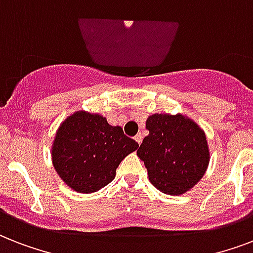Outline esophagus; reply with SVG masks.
Wrapping results in <instances>:
<instances>
[{
  "instance_id": "1",
  "label": "esophagus",
  "mask_w": 253,
  "mask_h": 253,
  "mask_svg": "<svg viewBox=\"0 0 253 253\" xmlns=\"http://www.w3.org/2000/svg\"><path fill=\"white\" fill-rule=\"evenodd\" d=\"M134 139H135V142L138 143V144H140V143L143 142V135L142 134H138V135H136V136H135Z\"/></svg>"
}]
</instances>
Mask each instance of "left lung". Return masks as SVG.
<instances>
[{
    "mask_svg": "<svg viewBox=\"0 0 253 253\" xmlns=\"http://www.w3.org/2000/svg\"><path fill=\"white\" fill-rule=\"evenodd\" d=\"M148 135L136 151L144 162L150 182L169 196L194 188L208 170L210 150L205 131L186 115H148Z\"/></svg>",
    "mask_w": 253,
    "mask_h": 253,
    "instance_id": "8db88e82",
    "label": "left lung"
}]
</instances>
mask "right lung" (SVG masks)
<instances>
[{"label":"right lung","mask_w":253,"mask_h":253,"mask_svg":"<svg viewBox=\"0 0 253 253\" xmlns=\"http://www.w3.org/2000/svg\"><path fill=\"white\" fill-rule=\"evenodd\" d=\"M122 127L111 126L98 113L77 110L60 123L53 138V168L75 192L94 193L114 180L127 155L138 150Z\"/></svg>","instance_id":"add662e5"}]
</instances>
